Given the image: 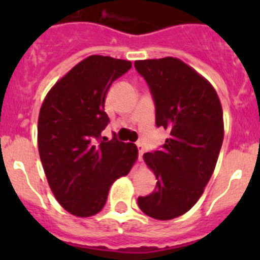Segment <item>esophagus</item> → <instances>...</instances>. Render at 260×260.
I'll return each instance as SVG.
<instances>
[{"label":"esophagus","instance_id":"34e87169","mask_svg":"<svg viewBox=\"0 0 260 260\" xmlns=\"http://www.w3.org/2000/svg\"><path fill=\"white\" fill-rule=\"evenodd\" d=\"M137 148H138V160L142 161V158H143V153H144V147L142 146L141 143H137Z\"/></svg>","mask_w":260,"mask_h":260}]
</instances>
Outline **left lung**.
I'll return each mask as SVG.
<instances>
[{
    "instance_id": "8db88e82",
    "label": "left lung",
    "mask_w": 260,
    "mask_h": 260,
    "mask_svg": "<svg viewBox=\"0 0 260 260\" xmlns=\"http://www.w3.org/2000/svg\"><path fill=\"white\" fill-rule=\"evenodd\" d=\"M155 103L156 126L169 132L158 150L143 155L156 176L138 206L156 220H171L194 206L210 181L224 139L219 96L207 80L181 59L135 61Z\"/></svg>"
}]
</instances>
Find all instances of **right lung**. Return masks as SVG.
<instances>
[{
  "label": "right lung",
  "mask_w": 260,
  "mask_h": 260,
  "mask_svg": "<svg viewBox=\"0 0 260 260\" xmlns=\"http://www.w3.org/2000/svg\"><path fill=\"white\" fill-rule=\"evenodd\" d=\"M130 68L125 59L87 57L54 84L41 105L38 144L48 183L62 207L79 217L100 212L112 183L137 160L135 144L102 137L109 123L105 95Z\"/></svg>",
  "instance_id": "right-lung-1"
}]
</instances>
